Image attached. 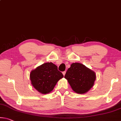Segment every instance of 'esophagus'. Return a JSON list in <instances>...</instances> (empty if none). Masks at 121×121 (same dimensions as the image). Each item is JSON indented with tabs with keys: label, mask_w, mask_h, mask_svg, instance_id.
I'll return each instance as SVG.
<instances>
[{
	"label": "esophagus",
	"mask_w": 121,
	"mask_h": 121,
	"mask_svg": "<svg viewBox=\"0 0 121 121\" xmlns=\"http://www.w3.org/2000/svg\"><path fill=\"white\" fill-rule=\"evenodd\" d=\"M66 71H64V72H62V74H63V75H64L65 76V74H66Z\"/></svg>",
	"instance_id": "34e87169"
}]
</instances>
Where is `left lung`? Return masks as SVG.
I'll return each mask as SVG.
<instances>
[{
  "instance_id": "left-lung-1",
  "label": "left lung",
  "mask_w": 121,
  "mask_h": 121,
  "mask_svg": "<svg viewBox=\"0 0 121 121\" xmlns=\"http://www.w3.org/2000/svg\"><path fill=\"white\" fill-rule=\"evenodd\" d=\"M65 78L67 80L73 91L78 94H85L93 87L96 74L83 64L73 63L68 69Z\"/></svg>"
}]
</instances>
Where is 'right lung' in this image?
Returning a JSON list of instances; mask_svg holds the SVG:
<instances>
[{"mask_svg": "<svg viewBox=\"0 0 121 121\" xmlns=\"http://www.w3.org/2000/svg\"><path fill=\"white\" fill-rule=\"evenodd\" d=\"M30 77L32 85L36 91L46 94L53 91L57 81L64 75L56 65L47 62L32 70Z\"/></svg>", "mask_w": 121, "mask_h": 121, "instance_id": "obj_1", "label": "right lung"}]
</instances>
